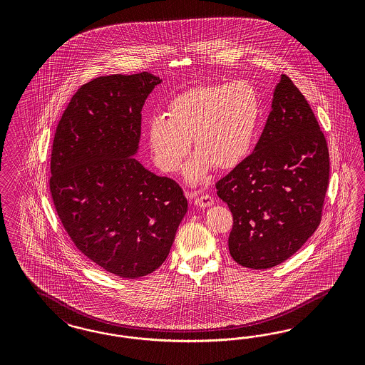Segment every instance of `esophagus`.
I'll list each match as a JSON object with an SVG mask.
<instances>
[{
  "instance_id": "34e87169",
  "label": "esophagus",
  "mask_w": 365,
  "mask_h": 365,
  "mask_svg": "<svg viewBox=\"0 0 365 365\" xmlns=\"http://www.w3.org/2000/svg\"><path fill=\"white\" fill-rule=\"evenodd\" d=\"M192 199H194V203L200 207H207L212 203V197L209 194H194Z\"/></svg>"
}]
</instances>
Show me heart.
<instances>
[{
    "mask_svg": "<svg viewBox=\"0 0 365 365\" xmlns=\"http://www.w3.org/2000/svg\"><path fill=\"white\" fill-rule=\"evenodd\" d=\"M165 115L147 124V138L156 166L177 173L191 140L198 154L187 166V178L200 182L211 166L232 170L250 154L261 119V100L245 80L205 86L179 93L167 104Z\"/></svg>",
    "mask_w": 365,
    "mask_h": 365,
    "instance_id": "obj_1",
    "label": "heart"
}]
</instances>
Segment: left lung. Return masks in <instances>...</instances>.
I'll return each instance as SVG.
<instances>
[{"label": "left lung", "mask_w": 365, "mask_h": 365, "mask_svg": "<svg viewBox=\"0 0 365 365\" xmlns=\"http://www.w3.org/2000/svg\"><path fill=\"white\" fill-rule=\"evenodd\" d=\"M329 150L309 103L281 75L255 151L215 183L232 214L229 250L245 267L279 265L320 225Z\"/></svg>", "instance_id": "obj_1"}]
</instances>
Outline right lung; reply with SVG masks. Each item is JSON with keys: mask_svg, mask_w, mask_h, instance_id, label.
I'll return each instance as SVG.
<instances>
[{"mask_svg": "<svg viewBox=\"0 0 365 365\" xmlns=\"http://www.w3.org/2000/svg\"><path fill=\"white\" fill-rule=\"evenodd\" d=\"M162 80L150 72L83 84L57 124L49 190L78 250L112 274L138 278L165 262L187 199L171 178L145 170L142 108Z\"/></svg>", "mask_w": 365, "mask_h": 365, "instance_id": "right-lung-1", "label": "right lung"}]
</instances>
